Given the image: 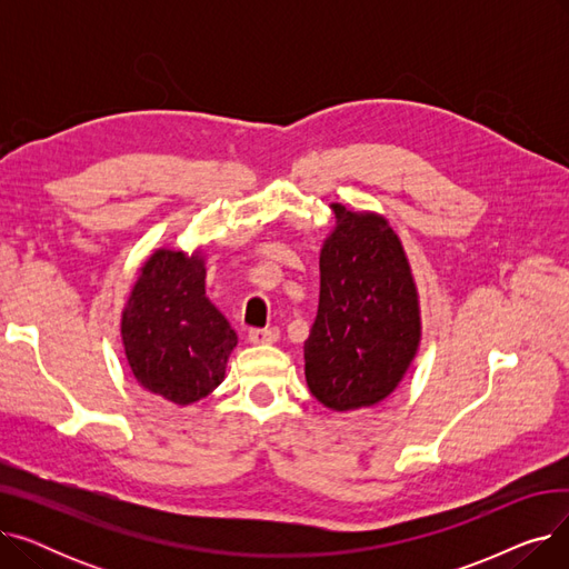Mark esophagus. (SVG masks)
<instances>
[{"label":"esophagus","instance_id":"34e87169","mask_svg":"<svg viewBox=\"0 0 569 569\" xmlns=\"http://www.w3.org/2000/svg\"><path fill=\"white\" fill-rule=\"evenodd\" d=\"M249 341L256 343V346H262V343H274L279 339V330L277 327H264V330H258V327H253V330H249Z\"/></svg>","mask_w":569,"mask_h":569}]
</instances>
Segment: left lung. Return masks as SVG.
Returning <instances> with one entry per match:
<instances>
[{
	"instance_id": "obj_1",
	"label": "left lung",
	"mask_w": 569,
	"mask_h": 569,
	"mask_svg": "<svg viewBox=\"0 0 569 569\" xmlns=\"http://www.w3.org/2000/svg\"><path fill=\"white\" fill-rule=\"evenodd\" d=\"M320 251V305L305 341L311 395L330 410L390 397L422 339L420 300L399 234L385 217L335 202Z\"/></svg>"
}]
</instances>
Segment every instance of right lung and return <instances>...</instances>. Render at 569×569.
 I'll return each instance as SVG.
<instances>
[{"label":"right lung","instance_id":"right-lung-1","mask_svg":"<svg viewBox=\"0 0 569 569\" xmlns=\"http://www.w3.org/2000/svg\"><path fill=\"white\" fill-rule=\"evenodd\" d=\"M122 343L147 392L189 406L217 390L237 335L207 300L200 251L159 249L147 258L122 311Z\"/></svg>","mask_w":569,"mask_h":569}]
</instances>
